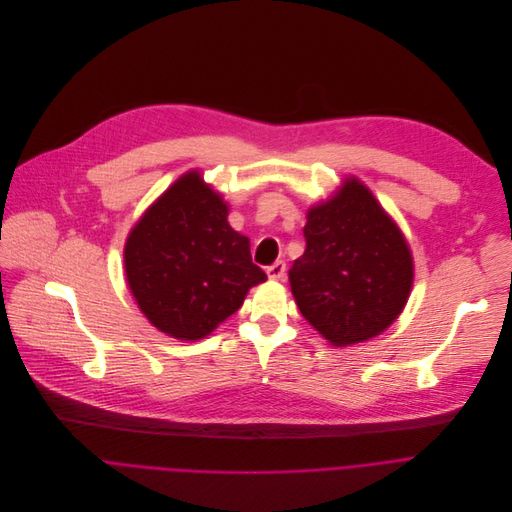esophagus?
Instances as JSON below:
<instances>
[{
  "instance_id": "esophagus-1",
  "label": "esophagus",
  "mask_w": 512,
  "mask_h": 512,
  "mask_svg": "<svg viewBox=\"0 0 512 512\" xmlns=\"http://www.w3.org/2000/svg\"><path fill=\"white\" fill-rule=\"evenodd\" d=\"M266 274L270 280H282L286 276V262L276 260L272 266L266 268Z\"/></svg>"
}]
</instances>
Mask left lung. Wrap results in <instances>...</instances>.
I'll use <instances>...</instances> for the list:
<instances>
[{
    "label": "left lung",
    "mask_w": 512,
    "mask_h": 512,
    "mask_svg": "<svg viewBox=\"0 0 512 512\" xmlns=\"http://www.w3.org/2000/svg\"><path fill=\"white\" fill-rule=\"evenodd\" d=\"M302 232L306 250L288 270L302 317L335 347L383 333L410 296L414 260L373 193L345 179L309 210Z\"/></svg>",
    "instance_id": "left-lung-1"
}]
</instances>
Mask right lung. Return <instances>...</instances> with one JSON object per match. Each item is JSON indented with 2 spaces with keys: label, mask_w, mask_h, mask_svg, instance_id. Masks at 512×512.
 Masks as SVG:
<instances>
[{
  "label": "right lung",
  "mask_w": 512,
  "mask_h": 512,
  "mask_svg": "<svg viewBox=\"0 0 512 512\" xmlns=\"http://www.w3.org/2000/svg\"><path fill=\"white\" fill-rule=\"evenodd\" d=\"M125 272L151 325L181 341L210 335L266 280L250 240L228 224V203L197 171L179 177L135 224Z\"/></svg>",
  "instance_id": "obj_1"
}]
</instances>
